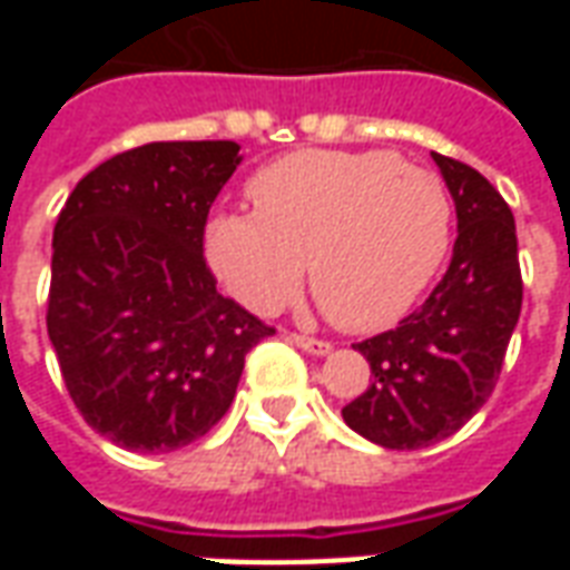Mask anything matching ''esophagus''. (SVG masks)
I'll return each mask as SVG.
<instances>
[{"label":"esophagus","instance_id":"esophagus-1","mask_svg":"<svg viewBox=\"0 0 570 570\" xmlns=\"http://www.w3.org/2000/svg\"><path fill=\"white\" fill-rule=\"evenodd\" d=\"M293 342H296L302 351H308V354H317V357H326L333 345L330 342H323V338H311V335H293Z\"/></svg>","mask_w":570,"mask_h":570}]
</instances>
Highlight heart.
Segmentation results:
<instances>
[{"mask_svg": "<svg viewBox=\"0 0 570 570\" xmlns=\"http://www.w3.org/2000/svg\"><path fill=\"white\" fill-rule=\"evenodd\" d=\"M247 195L253 213H213L200 247L225 293L256 314L284 308L308 262L326 317L375 333L419 302L452 244L449 188L394 151H293Z\"/></svg>", "mask_w": 570, "mask_h": 570, "instance_id": "1", "label": "heart"}]
</instances>
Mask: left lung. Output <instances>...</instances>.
Listing matches in <instances>:
<instances>
[{
  "label": "left lung",
  "mask_w": 570,
  "mask_h": 570,
  "mask_svg": "<svg viewBox=\"0 0 570 570\" xmlns=\"http://www.w3.org/2000/svg\"><path fill=\"white\" fill-rule=\"evenodd\" d=\"M454 200L449 272L396 330L354 345L372 384L342 409L382 449H424L452 436L494 391L522 311L515 223L507 200L466 164L430 151Z\"/></svg>",
  "instance_id": "8db88e82"
}]
</instances>
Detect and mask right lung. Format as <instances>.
<instances>
[{
    "label": "right lung",
    "instance_id": "right-lung-1",
    "mask_svg": "<svg viewBox=\"0 0 570 570\" xmlns=\"http://www.w3.org/2000/svg\"><path fill=\"white\" fill-rule=\"evenodd\" d=\"M232 140L149 142L79 179L55 225L48 338L72 403L128 452H176L223 419L272 326L216 293L200 237Z\"/></svg>",
    "mask_w": 570,
    "mask_h": 570
}]
</instances>
